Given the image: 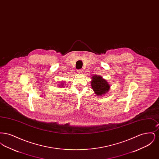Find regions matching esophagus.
Listing matches in <instances>:
<instances>
[{
    "label": "esophagus",
    "instance_id": "esophagus-1",
    "mask_svg": "<svg viewBox=\"0 0 159 159\" xmlns=\"http://www.w3.org/2000/svg\"><path fill=\"white\" fill-rule=\"evenodd\" d=\"M83 70L82 69H80V70H77V73H79V74H82L83 73Z\"/></svg>",
    "mask_w": 159,
    "mask_h": 159
}]
</instances>
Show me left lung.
<instances>
[{
	"label": "left lung",
	"mask_w": 159,
	"mask_h": 159,
	"mask_svg": "<svg viewBox=\"0 0 159 159\" xmlns=\"http://www.w3.org/2000/svg\"><path fill=\"white\" fill-rule=\"evenodd\" d=\"M91 78V86L95 94L98 96H102L108 92L110 86L108 82L102 79L101 76L95 75Z\"/></svg>",
	"instance_id": "obj_1"
}]
</instances>
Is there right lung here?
Returning a JSON list of instances; mask_svg holds the SVG:
<instances>
[{"label":"right lung","mask_w":159,"mask_h":159,"mask_svg":"<svg viewBox=\"0 0 159 159\" xmlns=\"http://www.w3.org/2000/svg\"><path fill=\"white\" fill-rule=\"evenodd\" d=\"M64 83H62V82H61V83L60 84V87H62L64 84Z\"/></svg>","instance_id":"1"}]
</instances>
